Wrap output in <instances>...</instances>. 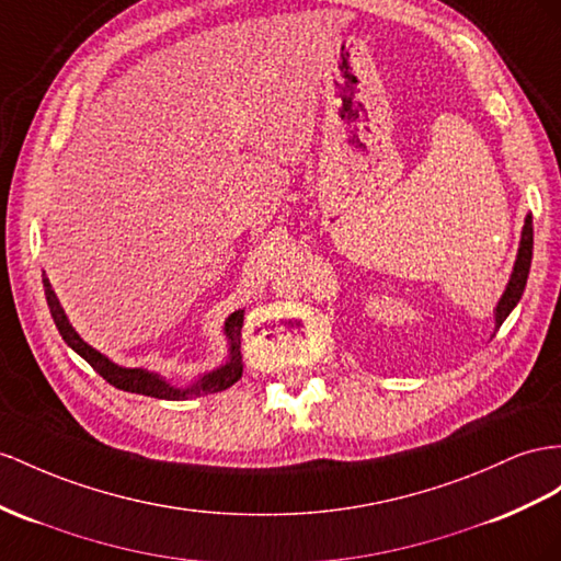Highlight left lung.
Instances as JSON below:
<instances>
[{"instance_id": "left-lung-1", "label": "left lung", "mask_w": 561, "mask_h": 561, "mask_svg": "<svg viewBox=\"0 0 561 561\" xmlns=\"http://www.w3.org/2000/svg\"><path fill=\"white\" fill-rule=\"evenodd\" d=\"M530 257H534V220L530 215H526L524 222V232H522V243H519V255H516L512 279L507 284L505 296L500 298L497 312H495V322L497 327L507 320V314L514 310V306L519 304V298L526 289V279H528V270H530Z\"/></svg>"}]
</instances>
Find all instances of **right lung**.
I'll return each mask as SVG.
<instances>
[{
    "label": "right lung",
    "instance_id": "obj_1",
    "mask_svg": "<svg viewBox=\"0 0 561 561\" xmlns=\"http://www.w3.org/2000/svg\"><path fill=\"white\" fill-rule=\"evenodd\" d=\"M45 296H47V306L51 310V318L56 322V329H59V334L64 336V341L68 343L70 348H73L80 357H84L92 365V369H96L99 375H102L111 386H116L121 391H130V393H141V396H151V398H163V400H180V398H190V396H204V393H218L229 389V386L237 383L241 379V327H243V310H237L227 318L225 322V334L229 336V363L220 369L210 371L201 381H196L192 389L180 391V389H172L170 383H165L161 377L151 375L147 369H125L113 365L108 357H104L99 351H94L92 346H88L78 334L76 329L70 327V322L66 320V314L59 306V300H56V294L51 291V284L49 279H45Z\"/></svg>",
    "mask_w": 561,
    "mask_h": 561
}]
</instances>
